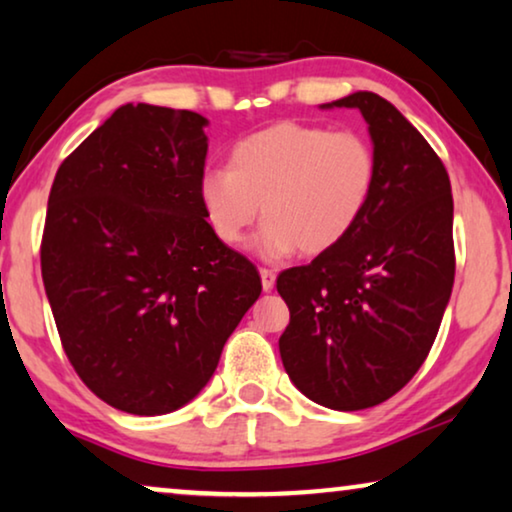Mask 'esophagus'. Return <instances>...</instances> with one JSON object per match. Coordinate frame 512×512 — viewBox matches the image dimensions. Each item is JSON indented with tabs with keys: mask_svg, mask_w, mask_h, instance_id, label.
Here are the masks:
<instances>
[{
	"mask_svg": "<svg viewBox=\"0 0 512 512\" xmlns=\"http://www.w3.org/2000/svg\"><path fill=\"white\" fill-rule=\"evenodd\" d=\"M258 272H261V284H263V291H272L274 279H277V274H274V272H272V270H268V268H261Z\"/></svg>",
	"mask_w": 512,
	"mask_h": 512,
	"instance_id": "esophagus-1",
	"label": "esophagus"
}]
</instances>
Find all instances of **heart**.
<instances>
[{"label": "heart", "mask_w": 512, "mask_h": 512, "mask_svg": "<svg viewBox=\"0 0 512 512\" xmlns=\"http://www.w3.org/2000/svg\"><path fill=\"white\" fill-rule=\"evenodd\" d=\"M376 184L379 157L365 133L277 122L233 143L228 168H207L198 196L228 247L244 242L263 205L256 249L265 258L318 256L360 224Z\"/></svg>", "instance_id": "heart-1"}]
</instances>
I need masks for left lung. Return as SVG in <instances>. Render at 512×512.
Returning a JSON list of instances; mask_svg holds the SVG:
<instances>
[{
    "instance_id": "1",
    "label": "left lung",
    "mask_w": 512,
    "mask_h": 512,
    "mask_svg": "<svg viewBox=\"0 0 512 512\" xmlns=\"http://www.w3.org/2000/svg\"><path fill=\"white\" fill-rule=\"evenodd\" d=\"M328 106L367 120L379 184L344 242L277 277L291 311L279 353L309 399L360 411L402 390L434 344L455 281L453 191L439 154L383 96Z\"/></svg>"
}]
</instances>
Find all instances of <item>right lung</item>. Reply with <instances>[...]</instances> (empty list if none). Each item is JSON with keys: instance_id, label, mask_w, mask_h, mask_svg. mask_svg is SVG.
<instances>
[{"instance_id": "obj_1", "label": "right lung", "mask_w": 512, "mask_h": 512, "mask_svg": "<svg viewBox=\"0 0 512 512\" xmlns=\"http://www.w3.org/2000/svg\"><path fill=\"white\" fill-rule=\"evenodd\" d=\"M205 124L127 103L62 161L48 196L41 274L64 353L133 416L191 402L263 288L205 221Z\"/></svg>"}]
</instances>
